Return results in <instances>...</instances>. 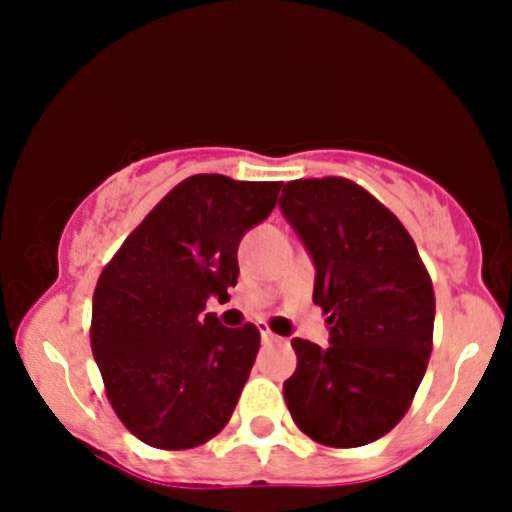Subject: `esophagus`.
<instances>
[{
    "instance_id": "34e87169",
    "label": "esophagus",
    "mask_w": 512,
    "mask_h": 512,
    "mask_svg": "<svg viewBox=\"0 0 512 512\" xmlns=\"http://www.w3.org/2000/svg\"><path fill=\"white\" fill-rule=\"evenodd\" d=\"M260 334H262V342H277V339H280L275 332H270L267 327H260Z\"/></svg>"
}]
</instances>
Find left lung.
<instances>
[{"instance_id":"1","label":"left lung","mask_w":512,"mask_h":512,"mask_svg":"<svg viewBox=\"0 0 512 512\" xmlns=\"http://www.w3.org/2000/svg\"><path fill=\"white\" fill-rule=\"evenodd\" d=\"M280 210L314 262V304L329 314V347L292 339L287 409L324 446H366L404 418L426 374L431 277L399 218L352 180H292Z\"/></svg>"}]
</instances>
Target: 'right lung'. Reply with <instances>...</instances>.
<instances>
[{
	"instance_id": "obj_1",
	"label": "right lung",
	"mask_w": 512,
	"mask_h": 512,
	"mask_svg": "<svg viewBox=\"0 0 512 512\" xmlns=\"http://www.w3.org/2000/svg\"><path fill=\"white\" fill-rule=\"evenodd\" d=\"M280 188L190 175L103 267L91 352L116 416L148 446H200L230 421L260 332L223 327L205 304L237 285V245L275 210Z\"/></svg>"
}]
</instances>
